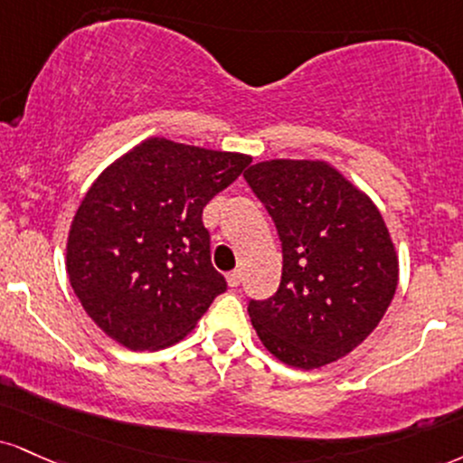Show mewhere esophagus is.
I'll use <instances>...</instances> for the list:
<instances>
[{
  "mask_svg": "<svg viewBox=\"0 0 463 463\" xmlns=\"http://www.w3.org/2000/svg\"><path fill=\"white\" fill-rule=\"evenodd\" d=\"M226 278H228V285H231V287H239V285H241V269L231 271V274H228Z\"/></svg>",
  "mask_w": 463,
  "mask_h": 463,
  "instance_id": "obj_1",
  "label": "esophagus"
}]
</instances>
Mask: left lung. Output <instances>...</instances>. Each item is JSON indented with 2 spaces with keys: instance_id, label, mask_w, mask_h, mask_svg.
<instances>
[{
  "instance_id": "1",
  "label": "left lung",
  "mask_w": 463,
  "mask_h": 463,
  "mask_svg": "<svg viewBox=\"0 0 463 463\" xmlns=\"http://www.w3.org/2000/svg\"><path fill=\"white\" fill-rule=\"evenodd\" d=\"M243 176L282 241L280 287L248 304L260 343L304 371L345 358L380 326L397 291L399 256L380 209L321 159L259 161Z\"/></svg>"
}]
</instances>
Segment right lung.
<instances>
[{
	"label": "right lung",
	"instance_id": "add662e5",
	"mask_svg": "<svg viewBox=\"0 0 463 463\" xmlns=\"http://www.w3.org/2000/svg\"><path fill=\"white\" fill-rule=\"evenodd\" d=\"M250 161L146 137L97 176L71 222L66 274L109 338L131 352L170 347L226 291L203 209Z\"/></svg>",
	"mask_w": 463,
	"mask_h": 463
}]
</instances>
